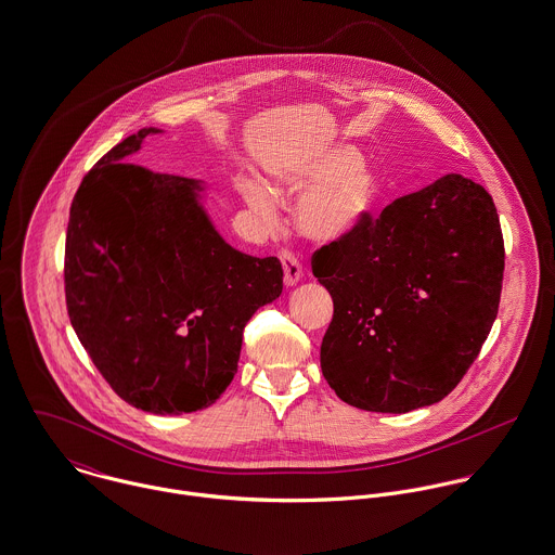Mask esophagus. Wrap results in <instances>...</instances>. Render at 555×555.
I'll use <instances>...</instances> for the list:
<instances>
[{
    "label": "esophagus",
    "mask_w": 555,
    "mask_h": 555,
    "mask_svg": "<svg viewBox=\"0 0 555 555\" xmlns=\"http://www.w3.org/2000/svg\"><path fill=\"white\" fill-rule=\"evenodd\" d=\"M281 263H283V272H285V285L292 287L302 279V266L298 261L296 255H292L289 250H281Z\"/></svg>",
    "instance_id": "1"
}]
</instances>
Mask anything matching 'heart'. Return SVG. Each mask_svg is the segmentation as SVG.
I'll return each mask as SVG.
<instances>
[{"label":"heart","instance_id":"1","mask_svg":"<svg viewBox=\"0 0 555 555\" xmlns=\"http://www.w3.org/2000/svg\"><path fill=\"white\" fill-rule=\"evenodd\" d=\"M270 183L289 193L308 186L294 217L298 230L312 241H336L356 230L380 193L378 175L347 146L310 153L272 168ZM238 191L250 210L266 219L274 215V199L261 183L243 179Z\"/></svg>","mask_w":555,"mask_h":555}]
</instances>
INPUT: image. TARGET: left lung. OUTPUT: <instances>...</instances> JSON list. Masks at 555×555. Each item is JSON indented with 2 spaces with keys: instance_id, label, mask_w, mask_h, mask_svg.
I'll use <instances>...</instances> for the list:
<instances>
[{
  "instance_id": "8db88e82",
  "label": "left lung",
  "mask_w": 555,
  "mask_h": 555,
  "mask_svg": "<svg viewBox=\"0 0 555 555\" xmlns=\"http://www.w3.org/2000/svg\"><path fill=\"white\" fill-rule=\"evenodd\" d=\"M504 241L492 195L447 175L312 253L334 317L321 370L351 406L409 413L440 402L498 314Z\"/></svg>"
}]
</instances>
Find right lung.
<instances>
[{
  "label": "right lung",
  "instance_id": "obj_1",
  "mask_svg": "<svg viewBox=\"0 0 555 555\" xmlns=\"http://www.w3.org/2000/svg\"><path fill=\"white\" fill-rule=\"evenodd\" d=\"M144 127L78 186L65 236L72 327L119 398L155 415L210 406L232 383L255 310L283 292L276 257L230 247L199 181L155 175L125 157Z\"/></svg>",
  "mask_w": 555,
  "mask_h": 555
}]
</instances>
